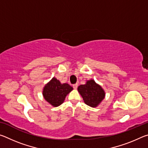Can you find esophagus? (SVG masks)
I'll return each instance as SVG.
<instances>
[{"instance_id": "1", "label": "esophagus", "mask_w": 148, "mask_h": 148, "mask_svg": "<svg viewBox=\"0 0 148 148\" xmlns=\"http://www.w3.org/2000/svg\"><path fill=\"white\" fill-rule=\"evenodd\" d=\"M77 86H78V84H75L73 85V87L74 89H77Z\"/></svg>"}]
</instances>
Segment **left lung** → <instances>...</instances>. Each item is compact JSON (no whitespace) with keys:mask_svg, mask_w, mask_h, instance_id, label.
Returning <instances> with one entry per match:
<instances>
[{"mask_svg":"<svg viewBox=\"0 0 148 148\" xmlns=\"http://www.w3.org/2000/svg\"><path fill=\"white\" fill-rule=\"evenodd\" d=\"M77 91L83 98L85 103L92 108L97 107L105 97V91L94 79L87 80L86 83L80 85Z\"/></svg>","mask_w":148,"mask_h":148,"instance_id":"obj_1","label":"left lung"}]
</instances>
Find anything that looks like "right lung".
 Instances as JSON below:
<instances>
[{
  "mask_svg": "<svg viewBox=\"0 0 148 148\" xmlns=\"http://www.w3.org/2000/svg\"><path fill=\"white\" fill-rule=\"evenodd\" d=\"M73 90L69 84H61L53 77L43 88L42 95L44 99L52 106L57 107L63 103L66 95Z\"/></svg>",
  "mask_w": 148,
  "mask_h": 148,
  "instance_id": "obj_1",
  "label": "right lung"
}]
</instances>
